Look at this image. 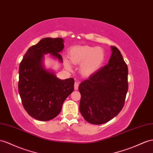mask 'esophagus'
Wrapping results in <instances>:
<instances>
[{
    "mask_svg": "<svg viewBox=\"0 0 153 153\" xmlns=\"http://www.w3.org/2000/svg\"><path fill=\"white\" fill-rule=\"evenodd\" d=\"M78 87H79V82L76 81L75 83H74V89L76 91V90L78 89Z\"/></svg>",
    "mask_w": 153,
    "mask_h": 153,
    "instance_id": "1",
    "label": "esophagus"
}]
</instances>
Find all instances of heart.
<instances>
[{
	"mask_svg": "<svg viewBox=\"0 0 153 153\" xmlns=\"http://www.w3.org/2000/svg\"><path fill=\"white\" fill-rule=\"evenodd\" d=\"M70 61L74 65H81L80 71L84 76H90L98 70L105 60V52L100 47L88 45L74 46L68 50ZM66 70H72V66L67 59H64Z\"/></svg>",
	"mask_w": 153,
	"mask_h": 153,
	"instance_id": "obj_1",
	"label": "heart"
}]
</instances>
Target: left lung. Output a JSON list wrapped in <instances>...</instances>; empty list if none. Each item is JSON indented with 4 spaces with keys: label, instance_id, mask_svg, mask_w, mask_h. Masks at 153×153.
I'll return each mask as SVG.
<instances>
[{
    "label": "left lung",
    "instance_id": "obj_1",
    "mask_svg": "<svg viewBox=\"0 0 153 153\" xmlns=\"http://www.w3.org/2000/svg\"><path fill=\"white\" fill-rule=\"evenodd\" d=\"M108 64L80 83L79 111L88 123L101 125L122 109L128 91V68L120 51L111 46Z\"/></svg>",
    "mask_w": 153,
    "mask_h": 153
}]
</instances>
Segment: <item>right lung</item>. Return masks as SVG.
Segmentation results:
<instances>
[{"instance_id": "add662e5", "label": "right lung", "mask_w": 153, "mask_h": 153, "mask_svg": "<svg viewBox=\"0 0 153 153\" xmlns=\"http://www.w3.org/2000/svg\"><path fill=\"white\" fill-rule=\"evenodd\" d=\"M63 42L61 37L41 39L28 50L19 66L18 89L22 105L37 120L56 117L66 97L74 91L73 78L60 79L44 65L46 54L62 62L59 52L64 48Z\"/></svg>"}]
</instances>
